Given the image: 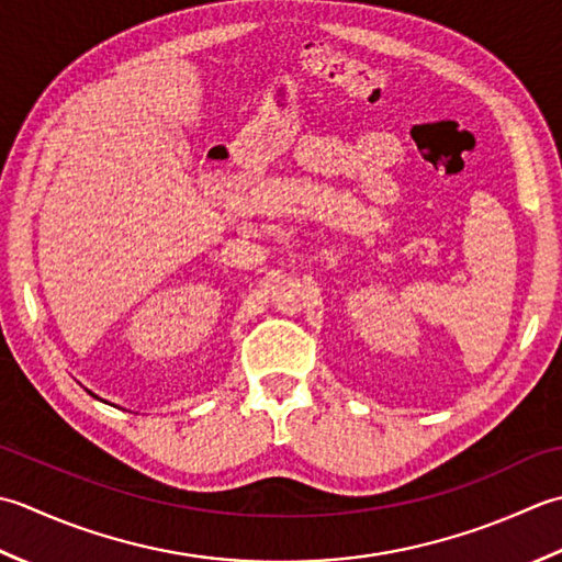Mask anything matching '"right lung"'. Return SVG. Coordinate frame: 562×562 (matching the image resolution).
I'll return each instance as SVG.
<instances>
[{
  "mask_svg": "<svg viewBox=\"0 0 562 562\" xmlns=\"http://www.w3.org/2000/svg\"><path fill=\"white\" fill-rule=\"evenodd\" d=\"M91 395H94V393H91ZM94 397H97V395H94Z\"/></svg>",
  "mask_w": 562,
  "mask_h": 562,
  "instance_id": "right-lung-1",
  "label": "right lung"
}]
</instances>
